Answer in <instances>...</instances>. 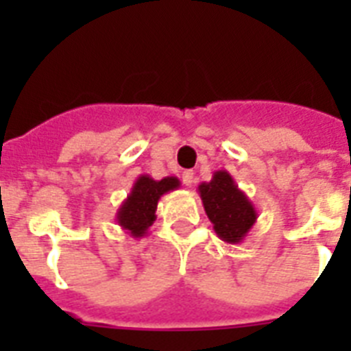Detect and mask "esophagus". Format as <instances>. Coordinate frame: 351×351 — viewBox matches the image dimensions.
I'll return each mask as SVG.
<instances>
[{
    "mask_svg": "<svg viewBox=\"0 0 351 351\" xmlns=\"http://www.w3.org/2000/svg\"><path fill=\"white\" fill-rule=\"evenodd\" d=\"M182 182H184L187 187H191L193 182H195V173H193V171H184V173H182Z\"/></svg>",
    "mask_w": 351,
    "mask_h": 351,
    "instance_id": "34e87169",
    "label": "esophagus"
}]
</instances>
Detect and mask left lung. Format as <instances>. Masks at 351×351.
<instances>
[{
  "mask_svg": "<svg viewBox=\"0 0 351 351\" xmlns=\"http://www.w3.org/2000/svg\"><path fill=\"white\" fill-rule=\"evenodd\" d=\"M204 209L220 240L240 244L256 222V209L228 171H215L213 178L198 186Z\"/></svg>",
  "mask_w": 351,
  "mask_h": 351,
  "instance_id": "obj_1",
  "label": "left lung"
}]
</instances>
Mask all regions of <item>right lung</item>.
I'll use <instances>...</instances> for the list:
<instances>
[{
  "mask_svg": "<svg viewBox=\"0 0 351 351\" xmlns=\"http://www.w3.org/2000/svg\"><path fill=\"white\" fill-rule=\"evenodd\" d=\"M180 187L176 176H165L154 180L149 175H140L132 184L127 198L117 211V222L132 239H142L156 220V206L165 193Z\"/></svg>",
  "mask_w": 351,
  "mask_h": 351,
  "instance_id": "add662e5",
  "label": "right lung"
}]
</instances>
